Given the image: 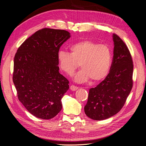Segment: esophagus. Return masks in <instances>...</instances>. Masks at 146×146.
Masks as SVG:
<instances>
[{
    "instance_id": "esophagus-1",
    "label": "esophagus",
    "mask_w": 146,
    "mask_h": 146,
    "mask_svg": "<svg viewBox=\"0 0 146 146\" xmlns=\"http://www.w3.org/2000/svg\"><path fill=\"white\" fill-rule=\"evenodd\" d=\"M70 90H71L72 91H76V90L78 89V87L75 86H74V85H72V86H70Z\"/></svg>"
}]
</instances>
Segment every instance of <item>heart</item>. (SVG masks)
Segmentation results:
<instances>
[{
  "label": "heart",
  "instance_id": "heart-1",
  "mask_svg": "<svg viewBox=\"0 0 146 146\" xmlns=\"http://www.w3.org/2000/svg\"><path fill=\"white\" fill-rule=\"evenodd\" d=\"M70 50L71 53L60 50L57 60L60 68L68 74H72L80 63L81 70L74 76L76 82L85 83L90 79L93 82H98L108 74L112 56L107 45L83 40L72 44Z\"/></svg>",
  "mask_w": 146,
  "mask_h": 146
}]
</instances>
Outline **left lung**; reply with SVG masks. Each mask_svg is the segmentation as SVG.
<instances>
[{
  "label": "left lung",
  "mask_w": 146,
  "mask_h": 146,
  "mask_svg": "<svg viewBox=\"0 0 146 146\" xmlns=\"http://www.w3.org/2000/svg\"><path fill=\"white\" fill-rule=\"evenodd\" d=\"M113 56L110 72L106 78L90 89L84 110L94 120L109 118L123 107L133 87V64L125 44L116 34L112 35Z\"/></svg>",
  "instance_id": "obj_1"
}]
</instances>
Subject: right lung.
Segmentation results:
<instances>
[{
    "label": "right lung",
    "mask_w": 146,
    "mask_h": 146,
    "mask_svg": "<svg viewBox=\"0 0 146 146\" xmlns=\"http://www.w3.org/2000/svg\"><path fill=\"white\" fill-rule=\"evenodd\" d=\"M67 31L44 28L27 39L14 58L13 82L19 101L36 118L49 119L62 108L69 82L59 73L57 52Z\"/></svg>",
    "instance_id": "add662e5"
}]
</instances>
